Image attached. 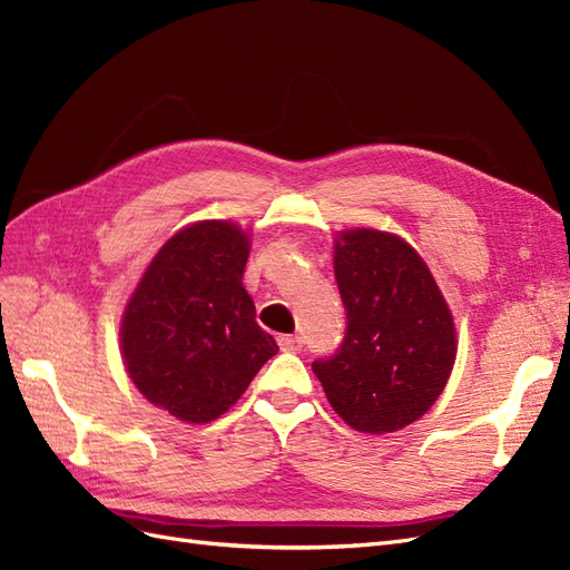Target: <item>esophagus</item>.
<instances>
[{
	"label": "esophagus",
	"mask_w": 570,
	"mask_h": 570,
	"mask_svg": "<svg viewBox=\"0 0 570 570\" xmlns=\"http://www.w3.org/2000/svg\"><path fill=\"white\" fill-rule=\"evenodd\" d=\"M278 344L283 352H299L304 347V340L299 335H281Z\"/></svg>",
	"instance_id": "1"
}]
</instances>
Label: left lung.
I'll return each instance as SVG.
<instances>
[{"mask_svg":"<svg viewBox=\"0 0 570 570\" xmlns=\"http://www.w3.org/2000/svg\"><path fill=\"white\" fill-rule=\"evenodd\" d=\"M347 327L312 368L327 402L361 433H394L435 404L456 356V333L433 273L402 237L350 230L335 243Z\"/></svg>","mask_w":570,"mask_h":570,"instance_id":"left-lung-1","label":"left lung"}]
</instances>
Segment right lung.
Listing matches in <instances>:
<instances>
[{
    "mask_svg": "<svg viewBox=\"0 0 570 570\" xmlns=\"http://www.w3.org/2000/svg\"><path fill=\"white\" fill-rule=\"evenodd\" d=\"M247 256L233 223H195L151 258L126 306L120 350L132 383L180 421L218 419L278 352L243 285Z\"/></svg>",
    "mask_w": 570,
    "mask_h": 570,
    "instance_id": "obj_1",
    "label": "right lung"
}]
</instances>
